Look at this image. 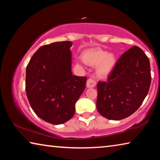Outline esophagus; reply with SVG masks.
I'll use <instances>...</instances> for the list:
<instances>
[{
  "label": "esophagus",
  "instance_id": "1",
  "mask_svg": "<svg viewBox=\"0 0 160 160\" xmlns=\"http://www.w3.org/2000/svg\"><path fill=\"white\" fill-rule=\"evenodd\" d=\"M97 82L94 81V80L91 79V78H89L87 81V88H94L96 86Z\"/></svg>",
  "mask_w": 160,
  "mask_h": 160
}]
</instances>
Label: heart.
<instances>
[{
    "instance_id": "obj_1",
    "label": "heart",
    "mask_w": 160,
    "mask_h": 160,
    "mask_svg": "<svg viewBox=\"0 0 160 160\" xmlns=\"http://www.w3.org/2000/svg\"><path fill=\"white\" fill-rule=\"evenodd\" d=\"M85 63L92 66H96V73L100 78L109 75L114 70L117 60L114 54L108 53L102 48H96L85 51L82 55ZM80 63L82 61L79 60Z\"/></svg>"
}]
</instances>
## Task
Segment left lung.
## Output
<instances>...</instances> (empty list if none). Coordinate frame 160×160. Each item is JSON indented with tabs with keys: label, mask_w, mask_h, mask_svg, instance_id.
I'll return each mask as SVG.
<instances>
[{
	"label": "left lung",
	"mask_w": 160,
	"mask_h": 160,
	"mask_svg": "<svg viewBox=\"0 0 160 160\" xmlns=\"http://www.w3.org/2000/svg\"><path fill=\"white\" fill-rule=\"evenodd\" d=\"M150 83V61L135 46L118 59L107 82L97 84V111L109 120L128 117L142 104Z\"/></svg>",
	"instance_id": "obj_1"
}]
</instances>
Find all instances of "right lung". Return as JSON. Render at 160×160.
<instances>
[{
    "label": "right lung",
    "instance_id": "right-lung-1",
    "mask_svg": "<svg viewBox=\"0 0 160 160\" xmlns=\"http://www.w3.org/2000/svg\"><path fill=\"white\" fill-rule=\"evenodd\" d=\"M71 42H54L40 47L26 68L27 97L34 113L54 125L73 116L75 103L86 86V77L72 72Z\"/></svg>",
    "mask_w": 160,
    "mask_h": 160
}]
</instances>
